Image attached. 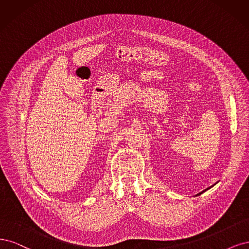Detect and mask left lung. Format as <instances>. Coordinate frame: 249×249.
<instances>
[{
	"label": "left lung",
	"mask_w": 249,
	"mask_h": 249,
	"mask_svg": "<svg viewBox=\"0 0 249 249\" xmlns=\"http://www.w3.org/2000/svg\"><path fill=\"white\" fill-rule=\"evenodd\" d=\"M209 188H210V187H209ZM209 188H207V189H205L204 191H202V192H199V194H197V196H199V195H202V194H203V192H205L206 190H208V189H209Z\"/></svg>",
	"instance_id": "1"
}]
</instances>
